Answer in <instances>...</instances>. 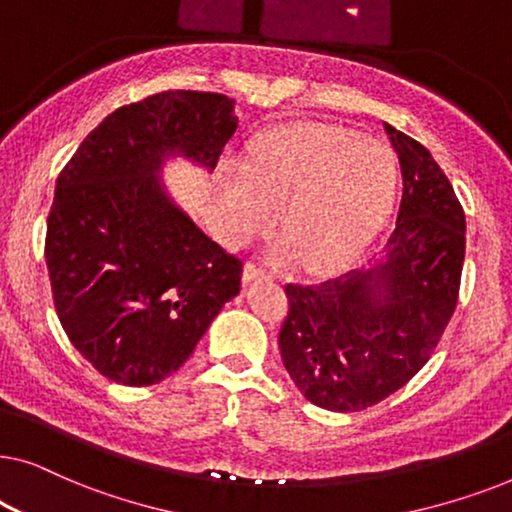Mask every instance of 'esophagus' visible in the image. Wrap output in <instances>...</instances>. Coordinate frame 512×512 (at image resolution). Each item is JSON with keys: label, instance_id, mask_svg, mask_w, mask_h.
<instances>
[{"label": "esophagus", "instance_id": "34e87169", "mask_svg": "<svg viewBox=\"0 0 512 512\" xmlns=\"http://www.w3.org/2000/svg\"><path fill=\"white\" fill-rule=\"evenodd\" d=\"M268 277H270V275L261 268V265H256V263H247V265H244V272H242L244 284L256 282V279H268Z\"/></svg>", "mask_w": 512, "mask_h": 512}]
</instances>
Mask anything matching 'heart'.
<instances>
[{"label":"heart","mask_w":512,"mask_h":512,"mask_svg":"<svg viewBox=\"0 0 512 512\" xmlns=\"http://www.w3.org/2000/svg\"><path fill=\"white\" fill-rule=\"evenodd\" d=\"M396 174L394 153L377 139L333 125L279 130L256 144L244 174L221 177L226 237L249 244L282 212L286 249L310 265L345 261L382 221Z\"/></svg>","instance_id":"obj_1"}]
</instances>
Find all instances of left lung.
<instances>
[{
    "mask_svg": "<svg viewBox=\"0 0 512 512\" xmlns=\"http://www.w3.org/2000/svg\"><path fill=\"white\" fill-rule=\"evenodd\" d=\"M401 160L396 228L368 268L286 284L279 331L286 373L319 408L359 412L408 384L450 324L466 254V219L436 160L384 123Z\"/></svg>",
    "mask_w": 512,
    "mask_h": 512,
    "instance_id": "8db88e82",
    "label": "left lung"
}]
</instances>
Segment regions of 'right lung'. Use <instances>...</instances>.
<instances>
[{
    "mask_svg": "<svg viewBox=\"0 0 512 512\" xmlns=\"http://www.w3.org/2000/svg\"><path fill=\"white\" fill-rule=\"evenodd\" d=\"M235 130L230 97L167 90L109 114L60 172L46 230L55 310L107 380H165L240 293V258L209 240L160 179L170 158L212 172Z\"/></svg>",
    "mask_w": 512,
    "mask_h": 512,
    "instance_id": "right-lung-1",
    "label": "right lung"
}]
</instances>
